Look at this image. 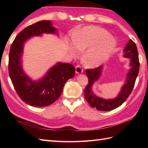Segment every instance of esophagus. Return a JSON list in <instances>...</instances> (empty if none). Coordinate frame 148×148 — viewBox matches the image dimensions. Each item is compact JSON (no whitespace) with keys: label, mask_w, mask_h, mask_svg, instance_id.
Returning <instances> with one entry per match:
<instances>
[{"label":"esophagus","mask_w":148,"mask_h":148,"mask_svg":"<svg viewBox=\"0 0 148 148\" xmlns=\"http://www.w3.org/2000/svg\"><path fill=\"white\" fill-rule=\"evenodd\" d=\"M83 72V69L81 67L80 65H77L76 66V72L77 74H80L82 73Z\"/></svg>","instance_id":"1"}]
</instances>
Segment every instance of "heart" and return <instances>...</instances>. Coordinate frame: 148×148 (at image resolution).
Returning a JSON list of instances; mask_svg holds the SVG:
<instances>
[{
    "label": "heart",
    "instance_id": "1",
    "mask_svg": "<svg viewBox=\"0 0 148 148\" xmlns=\"http://www.w3.org/2000/svg\"><path fill=\"white\" fill-rule=\"evenodd\" d=\"M73 45L79 51L88 48L83 55V60L90 67H96L109 58L116 48V41L102 28L88 26L74 37ZM71 52L74 56L77 55L74 48L71 49Z\"/></svg>",
    "mask_w": 148,
    "mask_h": 148
}]
</instances>
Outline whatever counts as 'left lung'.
<instances>
[{
    "mask_svg": "<svg viewBox=\"0 0 148 148\" xmlns=\"http://www.w3.org/2000/svg\"><path fill=\"white\" fill-rule=\"evenodd\" d=\"M124 56L130 58L131 69L127 76L126 83L123 86L120 93L114 99L105 100L97 97L92 91V86L94 82L98 79L101 74L102 66H99L95 69H87L86 74L88 78V85L84 90V95L86 101L93 108L99 111H109L118 108L127 100L132 91L136 78L139 71V54L136 43L130 39L124 49Z\"/></svg>",
    "mask_w": 148,
    "mask_h": 148,
    "instance_id": "obj_1",
    "label": "left lung"
}]
</instances>
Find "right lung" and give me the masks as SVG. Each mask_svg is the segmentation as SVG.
<instances>
[{
    "label": "right lung",
    "mask_w": 148,
    "mask_h": 148,
    "mask_svg": "<svg viewBox=\"0 0 148 148\" xmlns=\"http://www.w3.org/2000/svg\"><path fill=\"white\" fill-rule=\"evenodd\" d=\"M56 29L48 20L30 25L15 37L9 54V77L20 98L24 102L35 107H46L54 103L61 95L64 84L75 75V68L70 64L58 63L39 81H32L21 68V56L23 43L34 36L42 33H55Z\"/></svg>",
    "instance_id": "1"
}]
</instances>
